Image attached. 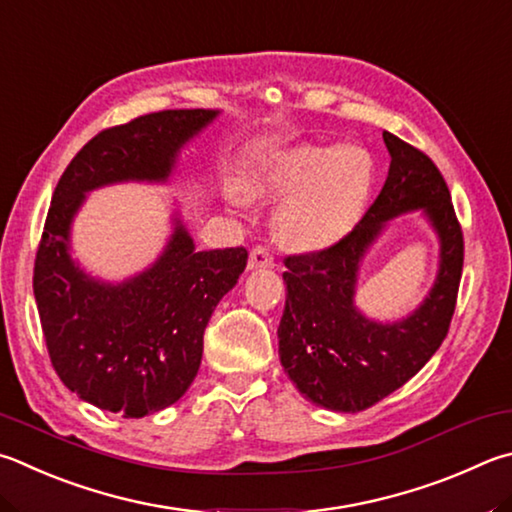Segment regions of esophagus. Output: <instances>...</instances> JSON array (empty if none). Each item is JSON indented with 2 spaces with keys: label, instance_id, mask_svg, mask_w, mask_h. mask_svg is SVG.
Instances as JSON below:
<instances>
[{
  "label": "esophagus",
  "instance_id": "1",
  "mask_svg": "<svg viewBox=\"0 0 512 512\" xmlns=\"http://www.w3.org/2000/svg\"><path fill=\"white\" fill-rule=\"evenodd\" d=\"M271 266H273V255L268 253V248L257 246L250 250V257H248L250 271H257V268H271Z\"/></svg>",
  "mask_w": 512,
  "mask_h": 512
}]
</instances>
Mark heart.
Instances as JSON below:
<instances>
[{
  "label": "heart",
  "instance_id": "1",
  "mask_svg": "<svg viewBox=\"0 0 512 512\" xmlns=\"http://www.w3.org/2000/svg\"><path fill=\"white\" fill-rule=\"evenodd\" d=\"M374 185V159L358 145H297L273 154L246 188L280 201L277 230L288 244L320 248L345 235ZM241 203V199H235Z\"/></svg>",
  "mask_w": 512,
  "mask_h": 512
}]
</instances>
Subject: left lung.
I'll return each instance as SVG.
<instances>
[{
    "label": "left lung",
    "mask_w": 512,
    "mask_h": 512,
    "mask_svg": "<svg viewBox=\"0 0 512 512\" xmlns=\"http://www.w3.org/2000/svg\"><path fill=\"white\" fill-rule=\"evenodd\" d=\"M383 141L392 156L387 181L356 228L318 253L284 259L282 367L306 401L331 412L367 410L416 376L448 336L457 304L463 232L448 185L430 156L389 132ZM414 209L440 239V271L410 316L371 321L355 306L359 264L388 221Z\"/></svg>",
    "instance_id": "8db88e82"
}]
</instances>
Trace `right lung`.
<instances>
[{"label":"right lung","instance_id":"1","mask_svg":"<svg viewBox=\"0 0 512 512\" xmlns=\"http://www.w3.org/2000/svg\"><path fill=\"white\" fill-rule=\"evenodd\" d=\"M217 116L215 109H167L109 127L73 156L53 192L33 271L37 313L60 380L100 410L141 418L188 392L203 331L248 253L244 246L197 250L176 212L156 262L114 284L71 257V224L91 190L167 183L183 145Z\"/></svg>","mask_w":512,"mask_h":512}]
</instances>
